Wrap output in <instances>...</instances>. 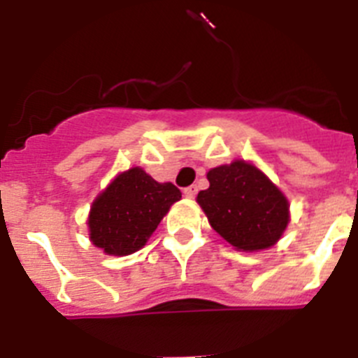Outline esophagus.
Wrapping results in <instances>:
<instances>
[{"instance_id": "esophagus-1", "label": "esophagus", "mask_w": 358, "mask_h": 358, "mask_svg": "<svg viewBox=\"0 0 358 358\" xmlns=\"http://www.w3.org/2000/svg\"><path fill=\"white\" fill-rule=\"evenodd\" d=\"M197 192H199V188L195 185H192V186H188V188H185V195L188 199H194L195 195H197Z\"/></svg>"}]
</instances>
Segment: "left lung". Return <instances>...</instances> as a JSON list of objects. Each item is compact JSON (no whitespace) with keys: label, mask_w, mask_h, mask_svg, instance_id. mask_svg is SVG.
Segmentation results:
<instances>
[{"label":"left lung","mask_w":358,"mask_h":358,"mask_svg":"<svg viewBox=\"0 0 358 358\" xmlns=\"http://www.w3.org/2000/svg\"><path fill=\"white\" fill-rule=\"evenodd\" d=\"M210 188L197 195L211 227L236 249L258 251L280 240L289 202L260 170L235 161L208 172Z\"/></svg>","instance_id":"left-lung-1"}]
</instances>
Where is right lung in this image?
Returning a JSON list of instances; mask_svg holds the SVG:
<instances>
[{"label":"right lung","instance_id":"right-lung-1","mask_svg":"<svg viewBox=\"0 0 358 358\" xmlns=\"http://www.w3.org/2000/svg\"><path fill=\"white\" fill-rule=\"evenodd\" d=\"M179 199L177 186L154 181L141 169L120 173L93 202L87 220L91 240L107 255H132Z\"/></svg>","mask_w":358,"mask_h":358}]
</instances>
